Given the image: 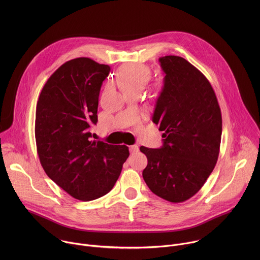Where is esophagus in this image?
Masks as SVG:
<instances>
[{"label": "esophagus", "instance_id": "1", "mask_svg": "<svg viewBox=\"0 0 260 260\" xmlns=\"http://www.w3.org/2000/svg\"><path fill=\"white\" fill-rule=\"evenodd\" d=\"M139 151V147L137 145H132L129 146V152L131 153H136Z\"/></svg>", "mask_w": 260, "mask_h": 260}]
</instances>
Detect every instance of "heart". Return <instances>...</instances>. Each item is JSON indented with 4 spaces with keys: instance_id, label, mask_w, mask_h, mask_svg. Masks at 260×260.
<instances>
[{
    "instance_id": "heart-1",
    "label": "heart",
    "mask_w": 260,
    "mask_h": 260,
    "mask_svg": "<svg viewBox=\"0 0 260 260\" xmlns=\"http://www.w3.org/2000/svg\"><path fill=\"white\" fill-rule=\"evenodd\" d=\"M150 78V69L145 64H126L117 73V82L125 90L128 88H143Z\"/></svg>"
}]
</instances>
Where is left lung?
Listing matches in <instances>:
<instances>
[{"instance_id":"1","label":"left lung","mask_w":260,"mask_h":260,"mask_svg":"<svg viewBox=\"0 0 260 260\" xmlns=\"http://www.w3.org/2000/svg\"><path fill=\"white\" fill-rule=\"evenodd\" d=\"M165 73L152 121L164 132L158 149L140 147L147 156L143 178L171 203L193 197L213 172L222 134L220 107L209 80L185 58L159 57Z\"/></svg>"}]
</instances>
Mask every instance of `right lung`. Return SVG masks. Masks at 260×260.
I'll list each match as a JSON object with an SVG mask.
<instances>
[{
	"label": "right lung",
	"mask_w": 260,
	"mask_h": 260,
	"mask_svg": "<svg viewBox=\"0 0 260 260\" xmlns=\"http://www.w3.org/2000/svg\"><path fill=\"white\" fill-rule=\"evenodd\" d=\"M108 64L78 57L45 83L36 109L37 151L47 176L71 197L88 202L107 194L129 155L125 145L92 141L99 95Z\"/></svg>",
	"instance_id": "obj_1"
}]
</instances>
